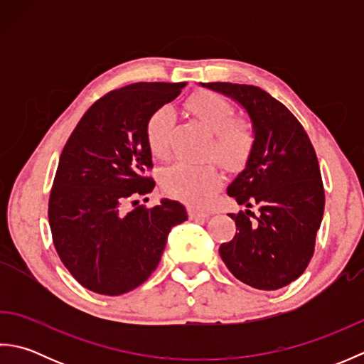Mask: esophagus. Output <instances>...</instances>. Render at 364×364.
Returning <instances> with one entry per match:
<instances>
[{
  "label": "esophagus",
  "mask_w": 364,
  "mask_h": 364,
  "mask_svg": "<svg viewBox=\"0 0 364 364\" xmlns=\"http://www.w3.org/2000/svg\"><path fill=\"white\" fill-rule=\"evenodd\" d=\"M188 213H189V218L191 219H206V218H210V213L202 211V210H197L196 206H191L189 210H188Z\"/></svg>",
  "instance_id": "obj_1"
}]
</instances>
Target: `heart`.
<instances>
[{
    "label": "heart",
    "mask_w": 364,
    "mask_h": 364,
    "mask_svg": "<svg viewBox=\"0 0 364 364\" xmlns=\"http://www.w3.org/2000/svg\"><path fill=\"white\" fill-rule=\"evenodd\" d=\"M188 107L214 134L208 156H214L230 172L241 170L249 161L255 145V131L250 123L235 120L233 106L214 92L192 95L188 100ZM172 123L173 112L168 106H162L150 115L145 127V137L153 156L161 159L168 156ZM220 184V170L214 162H176L162 176V186L167 192L194 205L210 203Z\"/></svg>",
    "instance_id": "1"
}]
</instances>
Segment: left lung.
I'll list each match as a JSON object with an SVG mask.
<instances>
[{
  "instance_id": "1",
  "label": "left lung",
  "mask_w": 364,
  "mask_h": 364,
  "mask_svg": "<svg viewBox=\"0 0 364 364\" xmlns=\"http://www.w3.org/2000/svg\"><path fill=\"white\" fill-rule=\"evenodd\" d=\"M202 86L241 105L255 131L245 168L227 189L247 210L228 214L236 235L220 245V258L252 288L280 289L304 274L314 253L326 205L318 156L300 122L267 92L249 84Z\"/></svg>"
}]
</instances>
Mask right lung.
Segmentation results:
<instances>
[{"mask_svg":"<svg viewBox=\"0 0 364 364\" xmlns=\"http://www.w3.org/2000/svg\"><path fill=\"white\" fill-rule=\"evenodd\" d=\"M184 86L134 82L109 92L82 115L60 153L48 202L53 244L89 291L136 289L158 267L172 227L188 220L186 208L168 198L123 211L128 200L154 188L145 175L153 167L146 122Z\"/></svg>","mask_w":364,"mask_h":364,"instance_id":"add662e5","label":"right lung"}]
</instances>
